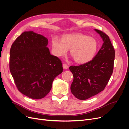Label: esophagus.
<instances>
[{
  "instance_id": "1",
  "label": "esophagus",
  "mask_w": 129,
  "mask_h": 129,
  "mask_svg": "<svg viewBox=\"0 0 129 129\" xmlns=\"http://www.w3.org/2000/svg\"><path fill=\"white\" fill-rule=\"evenodd\" d=\"M63 69H68V68H69V66L67 65L66 64H64L63 65Z\"/></svg>"
}]
</instances>
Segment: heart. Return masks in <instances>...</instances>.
Wrapping results in <instances>:
<instances>
[{
    "mask_svg": "<svg viewBox=\"0 0 129 129\" xmlns=\"http://www.w3.org/2000/svg\"><path fill=\"white\" fill-rule=\"evenodd\" d=\"M99 44L95 38L82 33L70 34L64 35L62 40L58 37L52 39V51L54 55L60 57L68 53L77 63L84 64L93 59L95 56Z\"/></svg>",
    "mask_w": 129,
    "mask_h": 129,
    "instance_id": "obj_1",
    "label": "heart"
}]
</instances>
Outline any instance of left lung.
Here are the masks:
<instances>
[{"label": "left lung", "mask_w": 129, "mask_h": 129, "mask_svg": "<svg viewBox=\"0 0 129 129\" xmlns=\"http://www.w3.org/2000/svg\"><path fill=\"white\" fill-rule=\"evenodd\" d=\"M94 30L103 42L96 55L87 63L69 68L74 77L71 91L79 100H86L103 91L113 73L115 51L109 37L101 31Z\"/></svg>", "instance_id": "8db88e82"}]
</instances>
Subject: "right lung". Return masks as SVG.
I'll list each match as a JSON object with an SVG mask.
<instances>
[{"instance_id": "right-lung-1", "label": "right lung", "mask_w": 129, "mask_h": 129, "mask_svg": "<svg viewBox=\"0 0 129 129\" xmlns=\"http://www.w3.org/2000/svg\"><path fill=\"white\" fill-rule=\"evenodd\" d=\"M48 40L33 31L16 38L10 50L9 69L19 91L33 99H41L51 91L63 65L50 54Z\"/></svg>"}]
</instances>
